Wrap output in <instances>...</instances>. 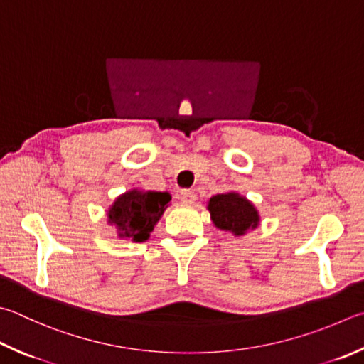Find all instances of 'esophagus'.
<instances>
[{
	"instance_id": "esophagus-1",
	"label": "esophagus",
	"mask_w": 364,
	"mask_h": 364,
	"mask_svg": "<svg viewBox=\"0 0 364 364\" xmlns=\"http://www.w3.org/2000/svg\"><path fill=\"white\" fill-rule=\"evenodd\" d=\"M180 199H181V202L184 205H193L196 202V199H197V196H196L194 191L184 189V191H181V193H180Z\"/></svg>"
}]
</instances>
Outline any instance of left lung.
<instances>
[{
    "label": "left lung",
    "mask_w": 364,
    "mask_h": 364,
    "mask_svg": "<svg viewBox=\"0 0 364 364\" xmlns=\"http://www.w3.org/2000/svg\"><path fill=\"white\" fill-rule=\"evenodd\" d=\"M208 211L215 226L234 235H243L256 229L259 213L245 197L237 193L216 194L208 200Z\"/></svg>",
    "instance_id": "8db88e82"
}]
</instances>
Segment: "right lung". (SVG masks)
<instances>
[{
  "instance_id": "1",
  "label": "right lung",
  "mask_w": 364,
  "mask_h": 364,
  "mask_svg": "<svg viewBox=\"0 0 364 364\" xmlns=\"http://www.w3.org/2000/svg\"><path fill=\"white\" fill-rule=\"evenodd\" d=\"M171 196L157 191L132 189L119 196L108 210V223L117 229L121 239L144 242L149 239L156 223L168 207Z\"/></svg>"
}]
</instances>
